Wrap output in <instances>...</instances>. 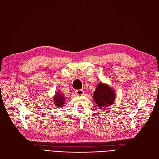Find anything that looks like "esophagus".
Wrapping results in <instances>:
<instances>
[{"mask_svg":"<svg viewBox=\"0 0 159 159\" xmlns=\"http://www.w3.org/2000/svg\"><path fill=\"white\" fill-rule=\"evenodd\" d=\"M75 93L76 95H83V94H84V91H83L82 89L75 90Z\"/></svg>","mask_w":159,"mask_h":159,"instance_id":"1","label":"esophagus"}]
</instances>
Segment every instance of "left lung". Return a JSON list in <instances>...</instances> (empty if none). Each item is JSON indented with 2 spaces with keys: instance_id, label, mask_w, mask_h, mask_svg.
I'll list each match as a JSON object with an SVG mask.
<instances>
[{
  "instance_id": "left-lung-1",
  "label": "left lung",
  "mask_w": 159,
  "mask_h": 159,
  "mask_svg": "<svg viewBox=\"0 0 159 159\" xmlns=\"http://www.w3.org/2000/svg\"><path fill=\"white\" fill-rule=\"evenodd\" d=\"M93 98L98 108L105 109L114 103L115 93L114 90L109 85L101 82L97 85Z\"/></svg>"
}]
</instances>
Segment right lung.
I'll use <instances>...</instances> for the list:
<instances>
[{"instance_id":"obj_1","label":"right lung","mask_w":159,"mask_h":159,"mask_svg":"<svg viewBox=\"0 0 159 159\" xmlns=\"http://www.w3.org/2000/svg\"><path fill=\"white\" fill-rule=\"evenodd\" d=\"M53 98H54L53 100H54L56 107H61V105L65 103L66 98L64 95H62L60 92H57Z\"/></svg>"}]
</instances>
